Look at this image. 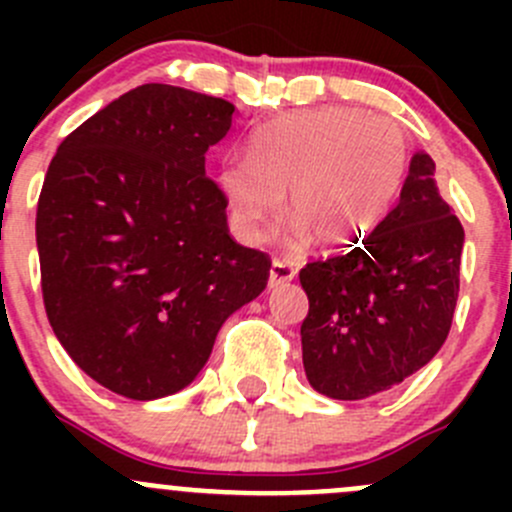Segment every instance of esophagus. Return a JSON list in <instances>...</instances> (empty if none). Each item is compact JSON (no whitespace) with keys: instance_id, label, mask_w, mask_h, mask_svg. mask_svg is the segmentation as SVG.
Masks as SVG:
<instances>
[{"instance_id":"obj_1","label":"esophagus","mask_w":512,"mask_h":512,"mask_svg":"<svg viewBox=\"0 0 512 512\" xmlns=\"http://www.w3.org/2000/svg\"><path fill=\"white\" fill-rule=\"evenodd\" d=\"M294 280V267L287 260H275L270 267V287L285 285V282Z\"/></svg>"}]
</instances>
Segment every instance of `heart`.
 <instances>
[{
    "label": "heart",
    "instance_id": "heart-1",
    "mask_svg": "<svg viewBox=\"0 0 512 512\" xmlns=\"http://www.w3.org/2000/svg\"><path fill=\"white\" fill-rule=\"evenodd\" d=\"M409 141L394 118L327 106L262 128L250 158H227L218 188L232 227L245 242H262L282 218L285 193L299 237L322 245L364 240L399 195Z\"/></svg>",
    "mask_w": 512,
    "mask_h": 512
}]
</instances>
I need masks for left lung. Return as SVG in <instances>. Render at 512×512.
<instances>
[{"label": "left lung", "mask_w": 512, "mask_h": 512, "mask_svg": "<svg viewBox=\"0 0 512 512\" xmlns=\"http://www.w3.org/2000/svg\"><path fill=\"white\" fill-rule=\"evenodd\" d=\"M463 237L438 195L436 163L418 151L399 205L364 240L299 272L309 297L302 361L314 391L366 399L438 354L456 309Z\"/></svg>", "instance_id": "obj_1"}]
</instances>
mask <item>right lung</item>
I'll list each match as a JSON object with an SVG mask.
<instances>
[{
    "instance_id": "obj_1",
    "label": "right lung",
    "mask_w": 512,
    "mask_h": 512,
    "mask_svg": "<svg viewBox=\"0 0 512 512\" xmlns=\"http://www.w3.org/2000/svg\"><path fill=\"white\" fill-rule=\"evenodd\" d=\"M235 106L143 84L64 138L36 208L46 317L91 379L126 399L185 389L232 312L270 277L237 245L205 175Z\"/></svg>"
}]
</instances>
